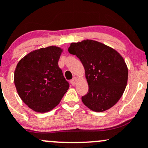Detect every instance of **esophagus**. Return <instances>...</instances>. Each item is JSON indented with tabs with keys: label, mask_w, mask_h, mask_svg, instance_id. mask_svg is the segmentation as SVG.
I'll return each mask as SVG.
<instances>
[{
	"label": "esophagus",
	"mask_w": 148,
	"mask_h": 148,
	"mask_svg": "<svg viewBox=\"0 0 148 148\" xmlns=\"http://www.w3.org/2000/svg\"><path fill=\"white\" fill-rule=\"evenodd\" d=\"M77 81H78V78H77V77H74V78H73V79L71 81V84H72L73 86H75V85L77 84Z\"/></svg>",
	"instance_id": "1"
}]
</instances>
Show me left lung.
Instances as JSON below:
<instances>
[{
    "label": "left lung",
    "instance_id": "obj_1",
    "mask_svg": "<svg viewBox=\"0 0 148 148\" xmlns=\"http://www.w3.org/2000/svg\"><path fill=\"white\" fill-rule=\"evenodd\" d=\"M69 52L76 55L84 68L89 92L82 97L84 104L97 112L113 107L120 100L127 83L128 69L120 53L90 39L71 43Z\"/></svg>",
    "mask_w": 148,
    "mask_h": 148
}]
</instances>
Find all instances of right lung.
<instances>
[{
    "mask_svg": "<svg viewBox=\"0 0 148 148\" xmlns=\"http://www.w3.org/2000/svg\"><path fill=\"white\" fill-rule=\"evenodd\" d=\"M63 49L55 46L30 52L18 63L14 84L21 99L36 112H47L62 100L69 84L58 62Z\"/></svg>",
    "mask_w": 148,
    "mask_h": 148,
    "instance_id": "1",
    "label": "right lung"
}]
</instances>
